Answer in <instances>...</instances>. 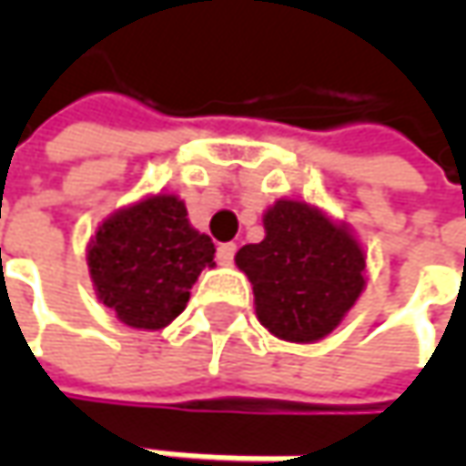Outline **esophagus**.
<instances>
[{"label": "esophagus", "mask_w": 466, "mask_h": 466, "mask_svg": "<svg viewBox=\"0 0 466 466\" xmlns=\"http://www.w3.org/2000/svg\"><path fill=\"white\" fill-rule=\"evenodd\" d=\"M233 257H236V243H220L218 246V264H233Z\"/></svg>", "instance_id": "obj_1"}]
</instances>
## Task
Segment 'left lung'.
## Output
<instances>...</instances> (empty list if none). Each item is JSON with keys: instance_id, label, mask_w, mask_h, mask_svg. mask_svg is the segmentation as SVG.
<instances>
[{"instance_id": "left-lung-1", "label": "left lung", "mask_w": 466, "mask_h": 466, "mask_svg": "<svg viewBox=\"0 0 466 466\" xmlns=\"http://www.w3.org/2000/svg\"><path fill=\"white\" fill-rule=\"evenodd\" d=\"M236 264L254 285L261 327L300 345L337 329L366 288V254L352 230L296 199L264 212V241L243 246Z\"/></svg>"}]
</instances>
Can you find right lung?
<instances>
[{
    "instance_id": "1",
    "label": "right lung",
    "mask_w": 466,
    "mask_h": 466,
    "mask_svg": "<svg viewBox=\"0 0 466 466\" xmlns=\"http://www.w3.org/2000/svg\"><path fill=\"white\" fill-rule=\"evenodd\" d=\"M215 243L191 228L176 194H155L116 209L87 246L98 300L135 329H163L187 309L188 290L215 267Z\"/></svg>"
}]
</instances>
